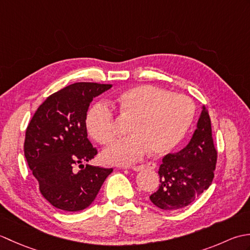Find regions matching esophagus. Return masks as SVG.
Returning <instances> with one entry per match:
<instances>
[{
	"label": "esophagus",
	"instance_id": "obj_1",
	"mask_svg": "<svg viewBox=\"0 0 250 250\" xmlns=\"http://www.w3.org/2000/svg\"><path fill=\"white\" fill-rule=\"evenodd\" d=\"M156 167V164L155 163H146V164H141V166H132V167H126V168H131V169H134V171H142V169L144 168H148V169H153Z\"/></svg>",
	"mask_w": 250,
	"mask_h": 250
}]
</instances>
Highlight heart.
Wrapping results in <instances>:
<instances>
[{"label": "heart", "mask_w": 250, "mask_h": 250, "mask_svg": "<svg viewBox=\"0 0 250 250\" xmlns=\"http://www.w3.org/2000/svg\"><path fill=\"white\" fill-rule=\"evenodd\" d=\"M113 104L122 116L131 118V134L114 142L103 153L106 161L119 166L139 161L147 150L155 156L169 152L187 134L195 115L188 97L150 84L125 90ZM114 122L109 106L98 102L86 116V129L95 142L107 145L116 134Z\"/></svg>", "instance_id": "obj_1"}]
</instances>
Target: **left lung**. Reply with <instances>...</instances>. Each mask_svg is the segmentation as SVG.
I'll use <instances>...</instances> for the list:
<instances>
[{
	"label": "left lung",
	"mask_w": 250,
	"mask_h": 250,
	"mask_svg": "<svg viewBox=\"0 0 250 250\" xmlns=\"http://www.w3.org/2000/svg\"><path fill=\"white\" fill-rule=\"evenodd\" d=\"M216 163L210 118L203 107L189 144L162 159L158 171L160 185L149 196L150 201L164 210L180 209L192 203L211 185Z\"/></svg>",
	"instance_id": "left-lung-1"
}]
</instances>
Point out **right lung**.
<instances>
[{
    "mask_svg": "<svg viewBox=\"0 0 250 250\" xmlns=\"http://www.w3.org/2000/svg\"><path fill=\"white\" fill-rule=\"evenodd\" d=\"M110 87L97 83L70 84L49 95L26 128V162L40 184L42 195L57 208H87L113 172V168L83 166L98 153L87 137L89 105Z\"/></svg>",
    "mask_w": 250,
    "mask_h": 250,
    "instance_id": "add662e5",
    "label": "right lung"
}]
</instances>
